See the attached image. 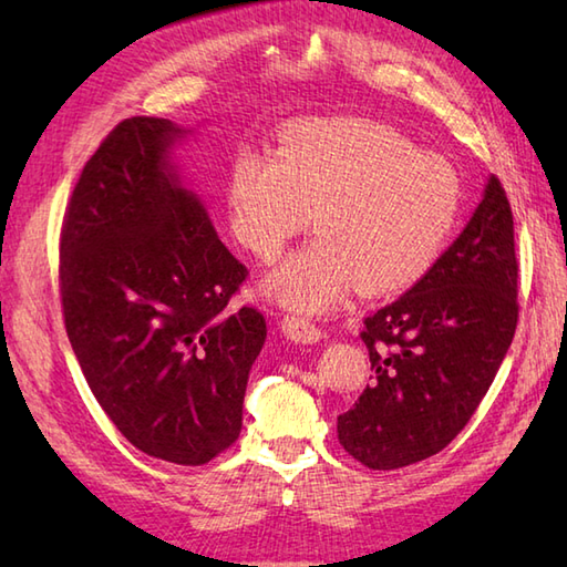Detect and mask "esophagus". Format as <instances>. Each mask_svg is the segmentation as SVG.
<instances>
[{"mask_svg": "<svg viewBox=\"0 0 567 567\" xmlns=\"http://www.w3.org/2000/svg\"><path fill=\"white\" fill-rule=\"evenodd\" d=\"M280 329L287 336V339L295 343H317L321 339V329L315 327L309 319L299 317V315H287L280 321Z\"/></svg>", "mask_w": 567, "mask_h": 567, "instance_id": "esophagus-1", "label": "esophagus"}]
</instances>
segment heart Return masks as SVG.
<instances>
[{
    "instance_id": "obj_1",
    "label": "heart",
    "mask_w": 567,
    "mask_h": 567,
    "mask_svg": "<svg viewBox=\"0 0 567 567\" xmlns=\"http://www.w3.org/2000/svg\"><path fill=\"white\" fill-rule=\"evenodd\" d=\"M455 167L388 124L302 118L277 151L240 148L226 175L231 236L275 260L315 212L321 234L268 277L282 305L323 311L358 287L390 295L439 260L461 214Z\"/></svg>"
}]
</instances>
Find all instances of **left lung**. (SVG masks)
<instances>
[{
  "label": "left lung",
  "mask_w": 567,
  "mask_h": 567,
  "mask_svg": "<svg viewBox=\"0 0 567 567\" xmlns=\"http://www.w3.org/2000/svg\"><path fill=\"white\" fill-rule=\"evenodd\" d=\"M514 216L499 179L421 280L370 315V384L339 416L348 455L396 470L443 451L475 414L519 321Z\"/></svg>",
  "instance_id": "8db88e82"
}]
</instances>
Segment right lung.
<instances>
[{
    "label": "right lung",
    "instance_id": "right-lung-1",
    "mask_svg": "<svg viewBox=\"0 0 567 567\" xmlns=\"http://www.w3.org/2000/svg\"><path fill=\"white\" fill-rule=\"evenodd\" d=\"M185 131L116 124L60 231L65 331L100 406L138 451L204 465L240 433L250 365L268 336L256 307L228 309L248 270L171 165Z\"/></svg>",
    "mask_w": 567,
    "mask_h": 567
}]
</instances>
